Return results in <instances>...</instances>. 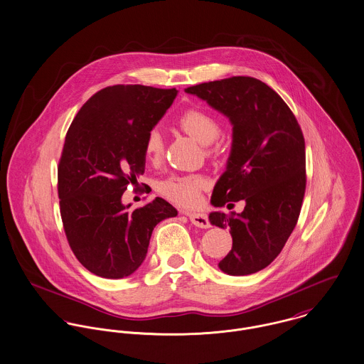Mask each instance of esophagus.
Instances as JSON below:
<instances>
[{
    "label": "esophagus",
    "instance_id": "34e87169",
    "mask_svg": "<svg viewBox=\"0 0 364 364\" xmlns=\"http://www.w3.org/2000/svg\"><path fill=\"white\" fill-rule=\"evenodd\" d=\"M187 216L190 218L191 223L199 228H209L212 225L205 213H199V212L198 213H187Z\"/></svg>",
    "mask_w": 364,
    "mask_h": 364
}]
</instances>
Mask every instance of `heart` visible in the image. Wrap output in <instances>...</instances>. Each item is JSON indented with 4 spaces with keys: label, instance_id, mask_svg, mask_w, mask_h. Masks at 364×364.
Wrapping results in <instances>:
<instances>
[{
    "label": "heart",
    "instance_id": "b5f03b06",
    "mask_svg": "<svg viewBox=\"0 0 364 364\" xmlns=\"http://www.w3.org/2000/svg\"><path fill=\"white\" fill-rule=\"evenodd\" d=\"M178 127L194 137L203 145H209L218 140L222 134V124L216 116L202 109V108H188L178 116ZM165 141L162 133L154 127L151 129L144 140V154L151 162H158L164 154ZM209 151H212L209 148ZM206 183L200 176H171L164 180L158 190L168 200L186 206L194 208L200 202V194L205 190Z\"/></svg>",
    "mask_w": 364,
    "mask_h": 364
}]
</instances>
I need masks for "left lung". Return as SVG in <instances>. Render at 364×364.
Masks as SVG:
<instances>
[{"label": "left lung", "instance_id": "1", "mask_svg": "<svg viewBox=\"0 0 364 364\" xmlns=\"http://www.w3.org/2000/svg\"><path fill=\"white\" fill-rule=\"evenodd\" d=\"M186 92L232 123L231 154L210 202L222 208L245 200V208L241 213L212 212L209 220L230 228L232 237L220 270L230 276L256 273L280 255L298 223L306 190L302 129L280 95L255 77L196 84Z\"/></svg>", "mask_w": 364, "mask_h": 364}]
</instances>
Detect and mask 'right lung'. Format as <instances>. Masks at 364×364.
Listing matches in <instances>:
<instances>
[{
	"label": "right lung",
	"mask_w": 364,
	"mask_h": 364,
	"mask_svg": "<svg viewBox=\"0 0 364 364\" xmlns=\"http://www.w3.org/2000/svg\"><path fill=\"white\" fill-rule=\"evenodd\" d=\"M176 88L116 84L95 92L73 119L58 165V196L70 250L104 279H123L144 262L152 230L177 210L162 198L129 210L122 196L145 168L144 140Z\"/></svg>",
	"instance_id": "right-lung-1"
}]
</instances>
